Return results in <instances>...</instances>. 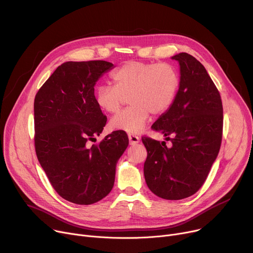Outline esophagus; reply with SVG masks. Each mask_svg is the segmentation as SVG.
Masks as SVG:
<instances>
[{"mask_svg":"<svg viewBox=\"0 0 253 253\" xmlns=\"http://www.w3.org/2000/svg\"><path fill=\"white\" fill-rule=\"evenodd\" d=\"M128 139H129L130 145H136L139 142V137L134 134H128Z\"/></svg>","mask_w":253,"mask_h":253,"instance_id":"1","label":"esophagus"}]
</instances>
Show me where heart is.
<instances>
[{
    "instance_id": "heart-1",
    "label": "heart",
    "mask_w": 253,
    "mask_h": 253,
    "mask_svg": "<svg viewBox=\"0 0 253 253\" xmlns=\"http://www.w3.org/2000/svg\"><path fill=\"white\" fill-rule=\"evenodd\" d=\"M114 86L100 84L95 89L96 105L106 114H116L125 96L130 104L109 122L110 127L138 133L149 121L150 114L162 115L175 101L179 89V74L168 63L131 61L110 75Z\"/></svg>"
}]
</instances>
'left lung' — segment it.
<instances>
[{
    "label": "left lung",
    "instance_id": "8db88e82",
    "mask_svg": "<svg viewBox=\"0 0 253 253\" xmlns=\"http://www.w3.org/2000/svg\"><path fill=\"white\" fill-rule=\"evenodd\" d=\"M172 59L180 65L178 93L152 126L172 145L168 148L166 142L142 138L148 152L144 175L158 197L181 200L202 187L218 156L223 107L214 82L197 59L184 52Z\"/></svg>",
    "mask_w": 253,
    "mask_h": 253
}]
</instances>
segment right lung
Masks as SVG:
<instances>
[{
    "label": "right lung",
    "mask_w": 253,
    "mask_h": 253,
    "mask_svg": "<svg viewBox=\"0 0 253 253\" xmlns=\"http://www.w3.org/2000/svg\"><path fill=\"white\" fill-rule=\"evenodd\" d=\"M114 67L102 60L65 62L35 96L38 161L55 191L74 204L90 205L108 195L117 164L128 146L122 131L89 146L106 124L94 100V86Z\"/></svg>",
    "instance_id": "add662e5"
}]
</instances>
